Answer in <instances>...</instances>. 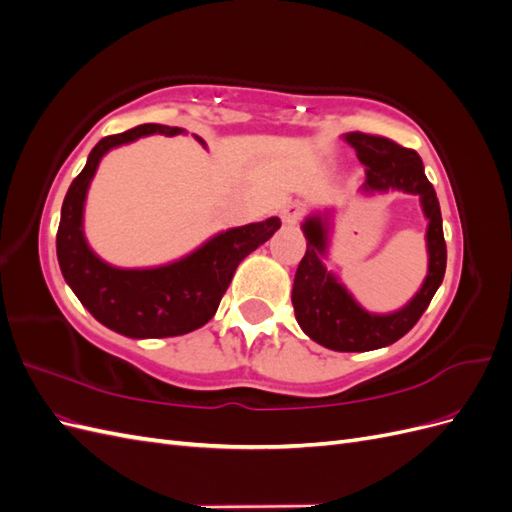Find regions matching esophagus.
<instances>
[{"label":"esophagus","mask_w":512,"mask_h":512,"mask_svg":"<svg viewBox=\"0 0 512 512\" xmlns=\"http://www.w3.org/2000/svg\"><path fill=\"white\" fill-rule=\"evenodd\" d=\"M303 215V205L301 203H290L286 207H282L280 218L284 224H297Z\"/></svg>","instance_id":"obj_1"}]
</instances>
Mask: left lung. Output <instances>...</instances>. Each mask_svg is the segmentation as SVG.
I'll return each mask as SVG.
<instances>
[{
  "instance_id": "obj_1",
  "label": "left lung",
  "mask_w": 512,
  "mask_h": 512,
  "mask_svg": "<svg viewBox=\"0 0 512 512\" xmlns=\"http://www.w3.org/2000/svg\"><path fill=\"white\" fill-rule=\"evenodd\" d=\"M344 141L356 151L365 166V183L359 188L363 196L404 192L418 196L427 220V275L414 297L389 314L369 312L327 269L333 209L309 213L301 224L307 250L294 273L292 305L303 333L316 344L335 352H367L395 344L404 337L418 318L423 316L433 294L440 288L446 271V243L442 232V213L436 190L425 177L421 156L399 147L382 136L348 132Z\"/></svg>"
}]
</instances>
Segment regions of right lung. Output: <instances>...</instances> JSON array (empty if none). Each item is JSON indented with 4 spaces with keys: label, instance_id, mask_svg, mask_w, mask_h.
<instances>
[{
    "label": "right lung",
    "instance_id": "1",
    "mask_svg": "<svg viewBox=\"0 0 512 512\" xmlns=\"http://www.w3.org/2000/svg\"><path fill=\"white\" fill-rule=\"evenodd\" d=\"M188 134L183 128L143 123L106 136L91 149L85 168L61 205L57 260L66 284L87 312L106 329L132 339L177 337L196 331L215 316L239 262L273 237L280 218L215 232L196 250L158 267L126 269L102 260L85 237V200L96 170L108 151L138 138ZM196 141L207 147L200 136Z\"/></svg>",
    "mask_w": 512,
    "mask_h": 512
}]
</instances>
